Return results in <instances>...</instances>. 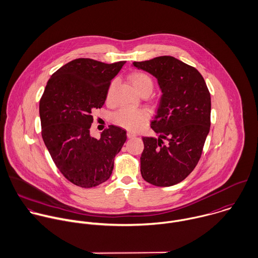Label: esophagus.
I'll return each mask as SVG.
<instances>
[{"label": "esophagus", "mask_w": 258, "mask_h": 258, "mask_svg": "<svg viewBox=\"0 0 258 258\" xmlns=\"http://www.w3.org/2000/svg\"><path fill=\"white\" fill-rule=\"evenodd\" d=\"M126 136H127V138H128V139H134V138H136V137H137V134H136L135 132L128 131V132L126 133Z\"/></svg>", "instance_id": "obj_1"}]
</instances>
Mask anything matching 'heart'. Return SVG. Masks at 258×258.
Segmentation results:
<instances>
[{
    "instance_id": "heart-1",
    "label": "heart",
    "mask_w": 258,
    "mask_h": 258,
    "mask_svg": "<svg viewBox=\"0 0 258 258\" xmlns=\"http://www.w3.org/2000/svg\"><path fill=\"white\" fill-rule=\"evenodd\" d=\"M130 81L133 84L136 91L141 94H150L154 88L153 78L146 72L136 71L131 74ZM114 88V82H111L106 93V100L109 102L112 97V92ZM148 119V113L144 109H131V108H120L112 115V121L130 131H137L141 128Z\"/></svg>"
}]
</instances>
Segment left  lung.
Masks as SVG:
<instances>
[{
  "label": "left lung",
  "instance_id": "obj_1",
  "mask_svg": "<svg viewBox=\"0 0 258 258\" xmlns=\"http://www.w3.org/2000/svg\"><path fill=\"white\" fill-rule=\"evenodd\" d=\"M153 74L162 97L151 127L158 138L143 137L142 177L158 187L176 185L197 166L210 131L211 96L201 73L172 56L134 62Z\"/></svg>",
  "mask_w": 258,
  "mask_h": 258
}]
</instances>
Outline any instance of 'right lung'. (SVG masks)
<instances>
[{
	"label": "right lung",
	"instance_id": "right-lung-1",
	"mask_svg": "<svg viewBox=\"0 0 258 258\" xmlns=\"http://www.w3.org/2000/svg\"><path fill=\"white\" fill-rule=\"evenodd\" d=\"M124 63L74 59L52 74L40 99L45 146L61 174L78 187L92 188L107 181L114 157L126 141V132L115 125L104 130L99 140L89 133L91 111L102 107L111 79Z\"/></svg>",
	"mask_w": 258,
	"mask_h": 258
}]
</instances>
